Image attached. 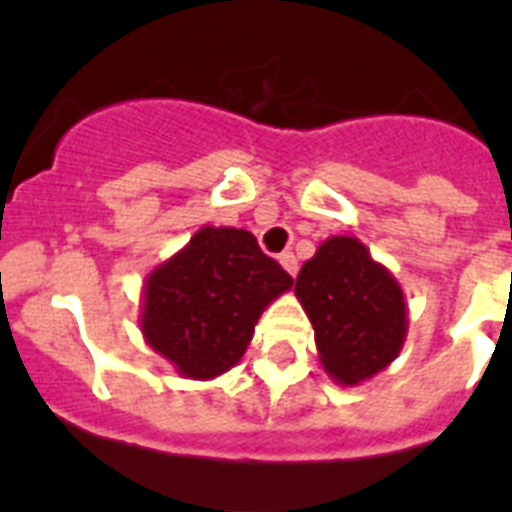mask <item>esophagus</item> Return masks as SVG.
Here are the masks:
<instances>
[{"label": "esophagus", "instance_id": "34e87169", "mask_svg": "<svg viewBox=\"0 0 512 512\" xmlns=\"http://www.w3.org/2000/svg\"><path fill=\"white\" fill-rule=\"evenodd\" d=\"M279 264H282L284 269H287L289 277H297V269H300V266H297V256H295V253L284 251L282 256H279Z\"/></svg>", "mask_w": 512, "mask_h": 512}]
</instances>
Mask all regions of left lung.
Masks as SVG:
<instances>
[{
	"instance_id": "left-lung-1",
	"label": "left lung",
	"mask_w": 512,
	"mask_h": 512,
	"mask_svg": "<svg viewBox=\"0 0 512 512\" xmlns=\"http://www.w3.org/2000/svg\"><path fill=\"white\" fill-rule=\"evenodd\" d=\"M295 295L315 330L323 369L341 387L372 379L400 356L408 305L392 271L354 235H330L302 264Z\"/></svg>"
}]
</instances>
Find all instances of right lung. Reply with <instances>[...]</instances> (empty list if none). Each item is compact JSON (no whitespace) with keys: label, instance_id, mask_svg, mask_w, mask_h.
<instances>
[{"label":"right lung","instance_id":"1","mask_svg":"<svg viewBox=\"0 0 512 512\" xmlns=\"http://www.w3.org/2000/svg\"><path fill=\"white\" fill-rule=\"evenodd\" d=\"M292 277L253 233L205 225L143 282L140 333L187 379H215L246 354L261 312Z\"/></svg>","mask_w":512,"mask_h":512}]
</instances>
